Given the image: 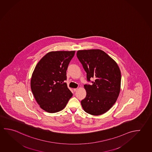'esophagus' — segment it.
Segmentation results:
<instances>
[{
    "label": "esophagus",
    "mask_w": 152,
    "mask_h": 152,
    "mask_svg": "<svg viewBox=\"0 0 152 152\" xmlns=\"http://www.w3.org/2000/svg\"><path fill=\"white\" fill-rule=\"evenodd\" d=\"M77 89H78V88H75L73 89V90H74V92H76V91L77 90Z\"/></svg>",
    "instance_id": "obj_1"
}]
</instances>
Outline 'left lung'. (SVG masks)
I'll return each instance as SVG.
<instances>
[{"label":"left lung","mask_w":152,"mask_h":152,"mask_svg":"<svg viewBox=\"0 0 152 152\" xmlns=\"http://www.w3.org/2000/svg\"><path fill=\"white\" fill-rule=\"evenodd\" d=\"M77 58L86 72L87 81L92 84L84 85L86 96L81 101L83 108L88 114L100 115L107 112L119 95L121 75L113 59L100 50L77 51ZM94 78L93 82L90 79Z\"/></svg>","instance_id":"left-lung-1"}]
</instances>
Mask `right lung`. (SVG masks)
Segmentation results:
<instances>
[{"instance_id":"1","label":"right lung","mask_w":152,"mask_h":152,"mask_svg":"<svg viewBox=\"0 0 152 152\" xmlns=\"http://www.w3.org/2000/svg\"><path fill=\"white\" fill-rule=\"evenodd\" d=\"M75 51L50 52L35 67L31 88L40 108L54 113L64 108L72 93L67 88L66 72Z\"/></svg>"}]
</instances>
